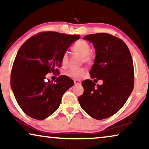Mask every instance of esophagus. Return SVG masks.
Instances as JSON below:
<instances>
[{"instance_id":"obj_1","label":"esophagus","mask_w":149,"mask_h":149,"mask_svg":"<svg viewBox=\"0 0 149 149\" xmlns=\"http://www.w3.org/2000/svg\"><path fill=\"white\" fill-rule=\"evenodd\" d=\"M74 85H80L81 83V81L79 80H74Z\"/></svg>"}]
</instances>
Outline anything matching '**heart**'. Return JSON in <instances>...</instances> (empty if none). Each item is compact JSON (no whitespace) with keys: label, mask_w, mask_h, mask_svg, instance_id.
Segmentation results:
<instances>
[{"label":"heart","mask_w":149,"mask_h":149,"mask_svg":"<svg viewBox=\"0 0 149 149\" xmlns=\"http://www.w3.org/2000/svg\"><path fill=\"white\" fill-rule=\"evenodd\" d=\"M73 50L77 54L82 56L83 62H89L91 61V56L90 55L91 47L86 41L80 40L77 41L73 46ZM68 62V56L67 53H64L62 57V64L66 66ZM87 69L85 68H70L65 72V74L72 79H79L82 78L86 74Z\"/></svg>","instance_id":"obj_1"}]
</instances>
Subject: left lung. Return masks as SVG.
<instances>
[{
  "mask_svg": "<svg viewBox=\"0 0 149 149\" xmlns=\"http://www.w3.org/2000/svg\"><path fill=\"white\" fill-rule=\"evenodd\" d=\"M83 38L92 42L96 54L89 74L92 79H102L103 84L83 81L84 92L79 97V104L93 119H107L123 107L133 91V60L126 44L115 36L97 33Z\"/></svg>",
  "mask_w": 149,
  "mask_h": 149,
  "instance_id": "obj_1",
  "label": "left lung"
}]
</instances>
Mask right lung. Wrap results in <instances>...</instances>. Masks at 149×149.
I'll return each instance as SVG.
<instances>
[{"label": "right lung", "instance_id": "add662e5", "mask_svg": "<svg viewBox=\"0 0 149 149\" xmlns=\"http://www.w3.org/2000/svg\"><path fill=\"white\" fill-rule=\"evenodd\" d=\"M80 38L57 32H41L26 40L18 50L11 74V87L19 107L35 119H46L60 107L62 95L74 81L61 75L54 83L45 75L58 72L62 57Z\"/></svg>", "mask_w": 149, "mask_h": 149}]
</instances>
